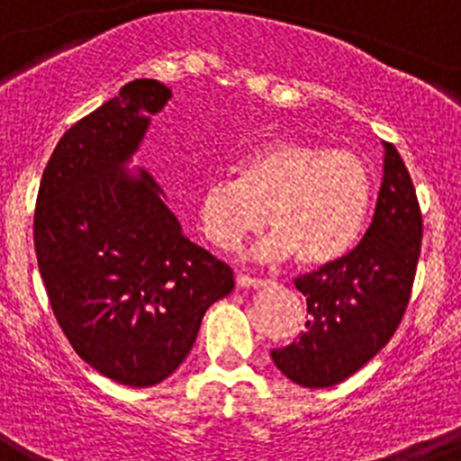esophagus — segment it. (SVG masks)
I'll list each match as a JSON object with an SVG mask.
<instances>
[{"instance_id":"obj_1","label":"esophagus","mask_w":461,"mask_h":461,"mask_svg":"<svg viewBox=\"0 0 461 461\" xmlns=\"http://www.w3.org/2000/svg\"><path fill=\"white\" fill-rule=\"evenodd\" d=\"M236 282H239V287H259V285H264L267 280H261V277H255V276H248V273H239V276H236Z\"/></svg>"}]
</instances>
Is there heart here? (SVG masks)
I'll list each match as a JSON object with an SVG mask.
<instances>
[{"mask_svg": "<svg viewBox=\"0 0 461 461\" xmlns=\"http://www.w3.org/2000/svg\"><path fill=\"white\" fill-rule=\"evenodd\" d=\"M372 197L360 156L310 142H273L246 153L234 179H213L200 197V225L221 250H231L268 222L261 259L289 252L298 264L338 259L358 240Z\"/></svg>", "mask_w": 461, "mask_h": 461, "instance_id": "b5f03b06", "label": "heart"}]
</instances>
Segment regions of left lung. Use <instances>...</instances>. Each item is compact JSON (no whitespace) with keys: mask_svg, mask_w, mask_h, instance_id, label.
<instances>
[{"mask_svg":"<svg viewBox=\"0 0 461 461\" xmlns=\"http://www.w3.org/2000/svg\"><path fill=\"white\" fill-rule=\"evenodd\" d=\"M384 147V181L358 246L294 280L308 301V330L273 349L271 358L305 388H329L370 363L395 335L411 298L422 243L420 204L397 149Z\"/></svg>","mask_w":461,"mask_h":461,"instance_id":"1","label":"left lung"}]
</instances>
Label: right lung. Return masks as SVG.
Listing matches in <instances>:
<instances>
[{
  "instance_id": "add662e5",
  "label": "right lung",
  "mask_w": 461,
  "mask_h": 461,
  "mask_svg": "<svg viewBox=\"0 0 461 461\" xmlns=\"http://www.w3.org/2000/svg\"><path fill=\"white\" fill-rule=\"evenodd\" d=\"M169 98L158 80H132L73 123L45 165L34 211L57 323L85 363L135 388L184 363L204 312L234 287L225 261L185 239L153 174L123 172L147 114Z\"/></svg>"
}]
</instances>
